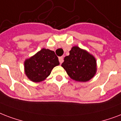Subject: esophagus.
I'll use <instances>...</instances> for the list:
<instances>
[{
  "instance_id": "34e87169",
  "label": "esophagus",
  "mask_w": 121,
  "mask_h": 121,
  "mask_svg": "<svg viewBox=\"0 0 121 121\" xmlns=\"http://www.w3.org/2000/svg\"><path fill=\"white\" fill-rule=\"evenodd\" d=\"M59 60L60 64L62 63V62H63V61H64L63 57H59Z\"/></svg>"
}]
</instances>
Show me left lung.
I'll return each instance as SVG.
<instances>
[{
    "instance_id": "8db88e82",
    "label": "left lung",
    "mask_w": 121,
    "mask_h": 121,
    "mask_svg": "<svg viewBox=\"0 0 121 121\" xmlns=\"http://www.w3.org/2000/svg\"><path fill=\"white\" fill-rule=\"evenodd\" d=\"M62 67L71 79L86 82L96 73V64L95 57L86 50L75 46L69 51V55L64 59Z\"/></svg>"
}]
</instances>
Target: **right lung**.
<instances>
[{
	"mask_svg": "<svg viewBox=\"0 0 121 121\" xmlns=\"http://www.w3.org/2000/svg\"><path fill=\"white\" fill-rule=\"evenodd\" d=\"M59 65L54 51L43 48L25 62L26 75L33 82H40L50 75L54 67Z\"/></svg>",
	"mask_w": 121,
	"mask_h": 121,
	"instance_id": "right-lung-1",
	"label": "right lung"
}]
</instances>
